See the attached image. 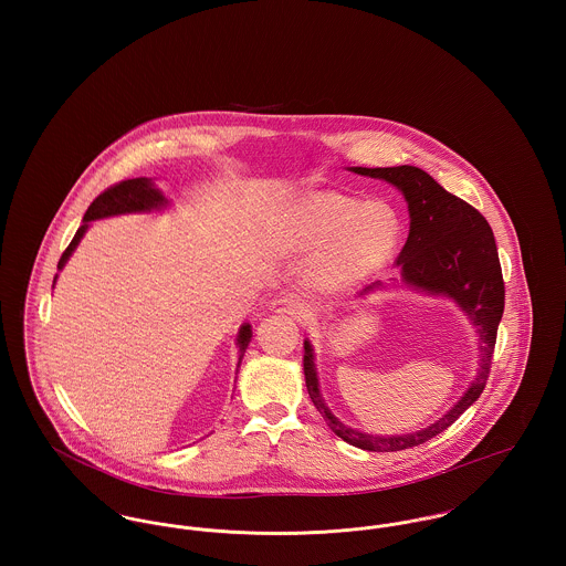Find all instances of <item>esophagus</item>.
<instances>
[{"mask_svg":"<svg viewBox=\"0 0 566 566\" xmlns=\"http://www.w3.org/2000/svg\"><path fill=\"white\" fill-rule=\"evenodd\" d=\"M270 307L276 314H287L294 318H301L305 314V303H301L296 296H276Z\"/></svg>","mask_w":566,"mask_h":566,"instance_id":"1","label":"esophagus"}]
</instances>
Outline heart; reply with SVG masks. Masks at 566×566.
Here are the masks:
<instances>
[{
	"label": "heart",
	"mask_w": 566,
	"mask_h": 566,
	"mask_svg": "<svg viewBox=\"0 0 566 566\" xmlns=\"http://www.w3.org/2000/svg\"><path fill=\"white\" fill-rule=\"evenodd\" d=\"M287 235L296 248L323 245L316 283L328 292L359 285L392 256L401 224L384 205L366 207L339 193H310L287 216Z\"/></svg>",
	"instance_id": "obj_1"
}]
</instances>
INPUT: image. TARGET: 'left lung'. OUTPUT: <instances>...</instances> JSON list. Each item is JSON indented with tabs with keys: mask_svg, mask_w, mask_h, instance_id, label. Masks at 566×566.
<instances>
[{
	"mask_svg": "<svg viewBox=\"0 0 566 566\" xmlns=\"http://www.w3.org/2000/svg\"><path fill=\"white\" fill-rule=\"evenodd\" d=\"M353 171L388 180L403 191L409 209V235L401 254L397 256V265L401 268L405 283L431 294H444L453 298L478 326L482 339V361L478 377L455 407H451L431 427L390 438L350 429L331 413L318 390L312 344L305 342L303 368L307 392L331 431L357 449L390 453L418 447L442 433L480 399L492 366L496 328L505 305V287L492 229L475 207L449 193L427 171L411 165L353 167ZM373 287L375 285L366 287L364 292H370Z\"/></svg>",
	"mask_w": 566,
	"mask_h": 566,
	"instance_id": "left-lung-1",
	"label": "left lung"
}]
</instances>
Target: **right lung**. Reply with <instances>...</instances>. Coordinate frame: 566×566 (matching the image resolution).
I'll use <instances>...</instances> for the list:
<instances>
[{
    "mask_svg": "<svg viewBox=\"0 0 566 566\" xmlns=\"http://www.w3.org/2000/svg\"><path fill=\"white\" fill-rule=\"evenodd\" d=\"M167 200L163 198L161 191L155 189V185L148 178H126L119 180L115 185H111L108 189H104L86 209L82 227L76 231L72 243L65 248L61 261H59V270L65 265V261L70 259V254L74 252V248L78 245L82 235L88 229L91 220H99V218H108V216H119V213H137V211H153L165 207ZM252 337L250 324H243L238 335V344H240V364H242L243 353L248 348V342ZM238 364V368H240Z\"/></svg>",
    "mask_w": 566,
    "mask_h": 566,
    "instance_id": "add662e5",
    "label": "right lung"
}]
</instances>
